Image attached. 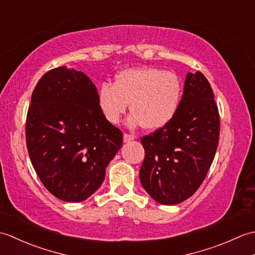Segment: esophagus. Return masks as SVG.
<instances>
[{
  "label": "esophagus",
  "instance_id": "1",
  "mask_svg": "<svg viewBox=\"0 0 255 255\" xmlns=\"http://www.w3.org/2000/svg\"><path fill=\"white\" fill-rule=\"evenodd\" d=\"M134 139L133 134H129V133H124V142H129L131 140Z\"/></svg>",
  "mask_w": 255,
  "mask_h": 255
}]
</instances>
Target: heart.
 I'll list each match as a JSON object with an SVG mask.
<instances>
[{
  "instance_id": "heart-1",
  "label": "heart",
  "mask_w": 255,
  "mask_h": 255,
  "mask_svg": "<svg viewBox=\"0 0 255 255\" xmlns=\"http://www.w3.org/2000/svg\"><path fill=\"white\" fill-rule=\"evenodd\" d=\"M182 84L177 75L158 68H131L119 72L113 84L99 90L100 108L108 122L116 125L130 103V127L142 125L155 130L169 124L178 111Z\"/></svg>"
}]
</instances>
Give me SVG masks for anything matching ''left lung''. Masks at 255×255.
<instances>
[{"label":"left lung","mask_w":255,"mask_h":255,"mask_svg":"<svg viewBox=\"0 0 255 255\" xmlns=\"http://www.w3.org/2000/svg\"><path fill=\"white\" fill-rule=\"evenodd\" d=\"M220 118L208 80L187 73L180 107L164 127L140 139L144 160L139 177L155 202L180 204L197 191L213 163Z\"/></svg>","instance_id":"obj_1"}]
</instances>
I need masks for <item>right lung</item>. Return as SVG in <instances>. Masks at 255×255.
Wrapping results in <instances>:
<instances>
[{
    "instance_id": "1",
    "label": "right lung",
    "mask_w": 255,
    "mask_h": 255,
    "mask_svg": "<svg viewBox=\"0 0 255 255\" xmlns=\"http://www.w3.org/2000/svg\"><path fill=\"white\" fill-rule=\"evenodd\" d=\"M26 144L48 191L64 202H82L102 185L123 132L103 115L90 78L59 67L42 75L32 92Z\"/></svg>"
}]
</instances>
